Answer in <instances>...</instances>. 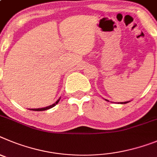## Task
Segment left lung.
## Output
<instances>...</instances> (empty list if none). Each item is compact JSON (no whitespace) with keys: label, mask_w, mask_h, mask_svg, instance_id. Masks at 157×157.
<instances>
[{"label":"left lung","mask_w":157,"mask_h":157,"mask_svg":"<svg viewBox=\"0 0 157 157\" xmlns=\"http://www.w3.org/2000/svg\"><path fill=\"white\" fill-rule=\"evenodd\" d=\"M128 101H125V102H121V104H126V103H128Z\"/></svg>","instance_id":"1"}]
</instances>
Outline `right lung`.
<instances>
[{
    "label": "right lung",
    "instance_id": "1",
    "mask_svg": "<svg viewBox=\"0 0 157 157\" xmlns=\"http://www.w3.org/2000/svg\"><path fill=\"white\" fill-rule=\"evenodd\" d=\"M59 100H60V98H59L58 101H56V103H54V104H52V105H49V106H47V107H44V108H40V109H30V110H33V111H44V110H47L48 109H51L52 108V107H54L55 105L57 104L58 102L59 101Z\"/></svg>",
    "mask_w": 157,
    "mask_h": 157
}]
</instances>
